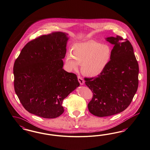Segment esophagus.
Here are the masks:
<instances>
[{"mask_svg": "<svg viewBox=\"0 0 150 150\" xmlns=\"http://www.w3.org/2000/svg\"><path fill=\"white\" fill-rule=\"evenodd\" d=\"M78 81H79V83H80V84L81 85H84V80H83V78L79 76L78 77Z\"/></svg>", "mask_w": 150, "mask_h": 150, "instance_id": "obj_1", "label": "esophagus"}]
</instances>
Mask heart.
I'll use <instances>...</instances> for the list:
<instances>
[{
  "instance_id": "obj_1",
  "label": "heart",
  "mask_w": 150,
  "mask_h": 150,
  "mask_svg": "<svg viewBox=\"0 0 150 150\" xmlns=\"http://www.w3.org/2000/svg\"><path fill=\"white\" fill-rule=\"evenodd\" d=\"M71 53L66 54L65 64L69 71L78 70L81 65V71L88 77L100 75L108 67L112 57L113 50L107 43L95 41L74 44Z\"/></svg>"
}]
</instances>
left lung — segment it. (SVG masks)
I'll list each match as a JSON object with an SVG mask.
<instances>
[{
  "mask_svg": "<svg viewBox=\"0 0 150 150\" xmlns=\"http://www.w3.org/2000/svg\"><path fill=\"white\" fill-rule=\"evenodd\" d=\"M106 41L114 45L112 60L105 70L96 78H85L93 93L88 105L91 114L107 117L127 108L138 88V62L131 43L122 37H109Z\"/></svg>",
  "mask_w": 150,
  "mask_h": 150,
  "instance_id": "1",
  "label": "left lung"
}]
</instances>
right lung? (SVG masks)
<instances>
[{"label":"right lung","mask_w":150,"mask_h":150,"mask_svg":"<svg viewBox=\"0 0 150 150\" xmlns=\"http://www.w3.org/2000/svg\"><path fill=\"white\" fill-rule=\"evenodd\" d=\"M68 34L43 35L27 43L13 66L14 90L30 113L55 118L64 112L63 100L78 87L77 76L63 69Z\"/></svg>","instance_id":"add662e5"}]
</instances>
